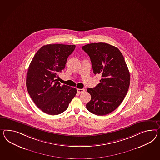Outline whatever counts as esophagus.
I'll return each mask as SVG.
<instances>
[{
    "mask_svg": "<svg viewBox=\"0 0 160 160\" xmlns=\"http://www.w3.org/2000/svg\"><path fill=\"white\" fill-rule=\"evenodd\" d=\"M85 91V89H77V92H78V93H83V92H84Z\"/></svg>",
    "mask_w": 160,
    "mask_h": 160,
    "instance_id": "esophagus-1",
    "label": "esophagus"
}]
</instances>
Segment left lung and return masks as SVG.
I'll list each match as a JSON object with an SVG mask.
<instances>
[{
    "label": "left lung",
    "mask_w": 160,
    "mask_h": 160,
    "mask_svg": "<svg viewBox=\"0 0 160 160\" xmlns=\"http://www.w3.org/2000/svg\"><path fill=\"white\" fill-rule=\"evenodd\" d=\"M82 49L90 57L93 73L102 76L97 86L87 89L91 100L86 108L97 115L110 114L122 102L130 85L123 55L117 48L102 42L88 44Z\"/></svg>",
    "instance_id": "left-lung-1"
}]
</instances>
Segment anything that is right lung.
Wrapping results in <instances>:
<instances>
[{
	"label": "right lung",
	"instance_id": "right-lung-1",
	"mask_svg": "<svg viewBox=\"0 0 160 160\" xmlns=\"http://www.w3.org/2000/svg\"><path fill=\"white\" fill-rule=\"evenodd\" d=\"M75 45L50 44L42 46L33 58L27 74L26 85L37 106L49 115L66 111L77 93L76 88L60 85L58 74L66 67Z\"/></svg>",
	"mask_w": 160,
	"mask_h": 160
}]
</instances>
